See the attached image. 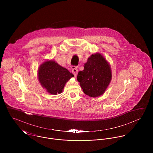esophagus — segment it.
I'll list each match as a JSON object with an SVG mask.
<instances>
[{
    "instance_id": "esophagus-1",
    "label": "esophagus",
    "mask_w": 153,
    "mask_h": 153,
    "mask_svg": "<svg viewBox=\"0 0 153 153\" xmlns=\"http://www.w3.org/2000/svg\"><path fill=\"white\" fill-rule=\"evenodd\" d=\"M72 73L74 74V75H75V76H76L77 75V74H78V70L77 68H73V69H72Z\"/></svg>"
}]
</instances>
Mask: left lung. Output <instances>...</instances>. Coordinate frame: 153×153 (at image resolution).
I'll list each match as a JSON object with an SVG mask.
<instances>
[{
    "mask_svg": "<svg viewBox=\"0 0 153 153\" xmlns=\"http://www.w3.org/2000/svg\"><path fill=\"white\" fill-rule=\"evenodd\" d=\"M112 79L111 66L102 55L92 54L80 71L77 80L85 94L91 97H98L105 92Z\"/></svg>",
    "mask_w": 153,
    "mask_h": 153,
    "instance_id": "obj_1",
    "label": "left lung"
}]
</instances>
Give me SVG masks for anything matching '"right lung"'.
I'll use <instances>...</instances> for the list:
<instances>
[{
  "label": "right lung",
  "instance_id": "add662e5",
  "mask_svg": "<svg viewBox=\"0 0 153 153\" xmlns=\"http://www.w3.org/2000/svg\"><path fill=\"white\" fill-rule=\"evenodd\" d=\"M38 78L40 84L52 95L62 92L66 83L74 75L53 60H47L39 66Z\"/></svg>",
  "mask_w": 153,
  "mask_h": 153
}]
</instances>
